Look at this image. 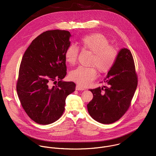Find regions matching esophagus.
Returning a JSON list of instances; mask_svg holds the SVG:
<instances>
[{"instance_id":"34e87169","label":"esophagus","mask_w":156,"mask_h":156,"mask_svg":"<svg viewBox=\"0 0 156 156\" xmlns=\"http://www.w3.org/2000/svg\"><path fill=\"white\" fill-rule=\"evenodd\" d=\"M76 89L77 90H85V88L79 85H77L76 87Z\"/></svg>"}]
</instances>
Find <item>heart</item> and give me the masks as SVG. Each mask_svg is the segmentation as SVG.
Here are the masks:
<instances>
[{
    "mask_svg": "<svg viewBox=\"0 0 156 156\" xmlns=\"http://www.w3.org/2000/svg\"><path fill=\"white\" fill-rule=\"evenodd\" d=\"M80 48L92 53L90 65L96 67L101 74H105L111 70L117 58V51L110 46L108 38L101 34L94 33L82 38L79 41ZM79 54V48L75 45L67 47L65 53V60L68 64H76ZM97 74L94 67H79L69 73L71 80L82 87H87L95 79Z\"/></svg>",
    "mask_w": 156,
    "mask_h": 156,
    "instance_id": "heart-1",
    "label": "heart"
}]
</instances>
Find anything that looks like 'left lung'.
<instances>
[{"mask_svg": "<svg viewBox=\"0 0 156 156\" xmlns=\"http://www.w3.org/2000/svg\"><path fill=\"white\" fill-rule=\"evenodd\" d=\"M101 83L106 85L89 89L93 98L87 105L88 111L96 121L112 124L128 110L137 85L133 58L128 48L119 51L115 64Z\"/></svg>", "mask_w": 156, "mask_h": 156, "instance_id": "1", "label": "left lung"}]
</instances>
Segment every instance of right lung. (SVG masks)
I'll return each instance as SVG.
<instances>
[{"label":"right lung","instance_id":"add662e5","mask_svg":"<svg viewBox=\"0 0 156 156\" xmlns=\"http://www.w3.org/2000/svg\"><path fill=\"white\" fill-rule=\"evenodd\" d=\"M69 31L47 30L32 41L23 56L17 83L23 108L35 122L47 125L60 118L67 96L75 90L67 74L64 53L70 45ZM58 83L51 87V82Z\"/></svg>","mask_w":156,"mask_h":156}]
</instances>
